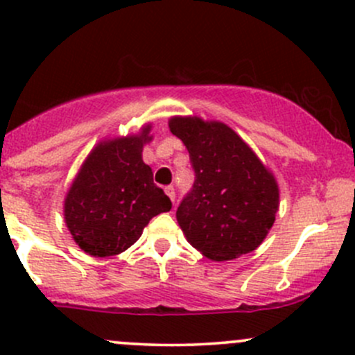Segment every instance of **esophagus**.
I'll return each instance as SVG.
<instances>
[{"instance_id": "esophagus-1", "label": "esophagus", "mask_w": 355, "mask_h": 355, "mask_svg": "<svg viewBox=\"0 0 355 355\" xmlns=\"http://www.w3.org/2000/svg\"><path fill=\"white\" fill-rule=\"evenodd\" d=\"M164 192H166L168 198L171 199V202L175 204V189H173V185H168V187H164Z\"/></svg>"}]
</instances>
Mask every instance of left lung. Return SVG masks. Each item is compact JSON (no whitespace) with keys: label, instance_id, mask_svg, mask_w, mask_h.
Returning <instances> with one entry per match:
<instances>
[{"label":"left lung","instance_id":"left-lung-1","mask_svg":"<svg viewBox=\"0 0 355 355\" xmlns=\"http://www.w3.org/2000/svg\"><path fill=\"white\" fill-rule=\"evenodd\" d=\"M168 127L187 148L196 173L191 194L177 209L187 241L213 261L256 250L280 204L270 168L223 121L171 116Z\"/></svg>","mask_w":355,"mask_h":355}]
</instances>
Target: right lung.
<instances>
[{"instance_id": "right-lung-1", "label": "right lung", "mask_w": 355, "mask_h": 355, "mask_svg": "<svg viewBox=\"0 0 355 355\" xmlns=\"http://www.w3.org/2000/svg\"><path fill=\"white\" fill-rule=\"evenodd\" d=\"M153 125L137 134L98 142L75 175L63 204V216L75 244L94 257L116 256L139 241L156 214L171 200L153 182L142 149L153 141Z\"/></svg>"}]
</instances>
